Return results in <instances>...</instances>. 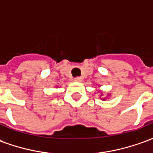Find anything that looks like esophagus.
<instances>
[{
    "label": "esophagus",
    "instance_id": "obj_1",
    "mask_svg": "<svg viewBox=\"0 0 153 153\" xmlns=\"http://www.w3.org/2000/svg\"><path fill=\"white\" fill-rule=\"evenodd\" d=\"M82 79L81 78V77H77V78H75L74 81H75V82H82Z\"/></svg>",
    "mask_w": 153,
    "mask_h": 153
}]
</instances>
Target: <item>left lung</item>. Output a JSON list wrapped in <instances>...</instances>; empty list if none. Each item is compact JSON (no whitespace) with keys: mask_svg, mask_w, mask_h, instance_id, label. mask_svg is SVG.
<instances>
[{"mask_svg":"<svg viewBox=\"0 0 153 153\" xmlns=\"http://www.w3.org/2000/svg\"><path fill=\"white\" fill-rule=\"evenodd\" d=\"M98 92H100V97H102V96H103V93H102V92H101V91H100V90H99V91H98ZM110 97V94H108V95H107V97H105V98H102V99H101V100H106V98H107V97Z\"/></svg>","mask_w":153,"mask_h":153,"instance_id":"1","label":"left lung"}]
</instances>
